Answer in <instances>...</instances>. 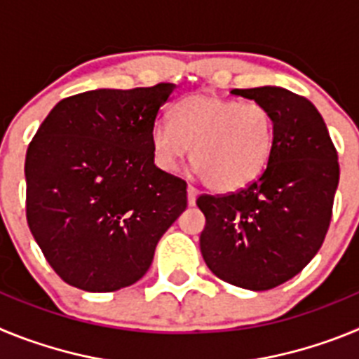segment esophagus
Listing matches in <instances>:
<instances>
[{
	"mask_svg": "<svg viewBox=\"0 0 359 359\" xmlns=\"http://www.w3.org/2000/svg\"><path fill=\"white\" fill-rule=\"evenodd\" d=\"M196 198H198V189H196V187H192V185L187 187V199H189L190 207H192V205L196 203Z\"/></svg>",
	"mask_w": 359,
	"mask_h": 359,
	"instance_id": "obj_1",
	"label": "esophagus"
}]
</instances>
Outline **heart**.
I'll return each mask as SVG.
<instances>
[{
	"label": "heart",
	"instance_id": "obj_1",
	"mask_svg": "<svg viewBox=\"0 0 359 359\" xmlns=\"http://www.w3.org/2000/svg\"><path fill=\"white\" fill-rule=\"evenodd\" d=\"M273 144L275 120L264 104L215 93L182 98L170 111V123L158 122L151 129L158 169L174 172L190 149V161L215 192H236L255 182Z\"/></svg>",
	"mask_w": 359,
	"mask_h": 359
}]
</instances>
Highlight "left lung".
<instances>
[{
    "label": "left lung",
    "mask_w": 359,
    "mask_h": 359,
    "mask_svg": "<svg viewBox=\"0 0 359 359\" xmlns=\"http://www.w3.org/2000/svg\"><path fill=\"white\" fill-rule=\"evenodd\" d=\"M271 111L275 144L266 169L246 189L201 194V255L221 280L252 291L300 273L322 246L340 180L338 152L306 97L264 86L233 90Z\"/></svg>",
    "instance_id": "1"
}]
</instances>
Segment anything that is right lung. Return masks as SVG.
I'll return each mask as SVG.
<instances>
[{
    "instance_id": "1",
    "label": "right lung",
    "mask_w": 359,
    "mask_h": 359,
    "mask_svg": "<svg viewBox=\"0 0 359 359\" xmlns=\"http://www.w3.org/2000/svg\"><path fill=\"white\" fill-rule=\"evenodd\" d=\"M176 84L95 90L62 98L25 160L32 236L66 284L91 293L147 273L187 183L154 165L151 129Z\"/></svg>"
}]
</instances>
